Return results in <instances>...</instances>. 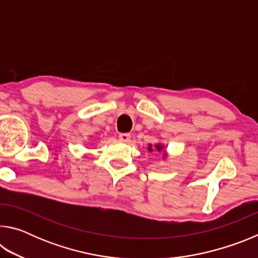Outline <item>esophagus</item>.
<instances>
[{"label": "esophagus", "instance_id": "1", "mask_svg": "<svg viewBox=\"0 0 258 258\" xmlns=\"http://www.w3.org/2000/svg\"><path fill=\"white\" fill-rule=\"evenodd\" d=\"M131 139V135L128 133H121L119 134V140L123 142H128Z\"/></svg>", "mask_w": 258, "mask_h": 258}]
</instances>
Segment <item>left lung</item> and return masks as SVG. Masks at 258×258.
<instances>
[{
    "label": "left lung",
    "mask_w": 258,
    "mask_h": 258,
    "mask_svg": "<svg viewBox=\"0 0 258 258\" xmlns=\"http://www.w3.org/2000/svg\"><path fill=\"white\" fill-rule=\"evenodd\" d=\"M148 150H149L150 152H152L154 150H157L158 152H160V151H164V154H163V156H164V158L163 159H166V157H167V152H166V150H165V146L163 145V143H156L155 146H152V145H148Z\"/></svg>",
    "instance_id": "obj_1"
}]
</instances>
